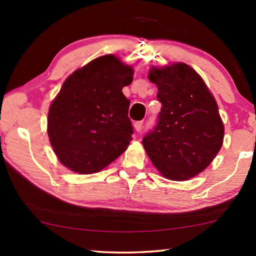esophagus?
Listing matches in <instances>:
<instances>
[{
  "label": "esophagus",
  "instance_id": "esophagus-1",
  "mask_svg": "<svg viewBox=\"0 0 256 256\" xmlns=\"http://www.w3.org/2000/svg\"><path fill=\"white\" fill-rule=\"evenodd\" d=\"M142 128H144V122H142V120H138V122L134 123V128H136V132L141 131Z\"/></svg>",
  "mask_w": 256,
  "mask_h": 256
}]
</instances>
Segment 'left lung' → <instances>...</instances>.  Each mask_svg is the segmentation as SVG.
Returning a JSON list of instances; mask_svg holds the SVG:
<instances>
[{
	"mask_svg": "<svg viewBox=\"0 0 256 256\" xmlns=\"http://www.w3.org/2000/svg\"><path fill=\"white\" fill-rule=\"evenodd\" d=\"M162 102L157 124L142 138L151 162L172 180H185L204 170L219 152L224 124L214 98L201 76L184 63L152 68Z\"/></svg>",
	"mask_w": 256,
	"mask_h": 256,
	"instance_id": "8db88e82",
	"label": "left lung"
}]
</instances>
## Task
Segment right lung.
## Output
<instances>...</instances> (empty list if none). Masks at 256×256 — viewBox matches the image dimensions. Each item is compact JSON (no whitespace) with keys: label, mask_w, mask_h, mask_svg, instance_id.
I'll use <instances>...</instances> for the list:
<instances>
[{"label":"right lung","mask_w":256,"mask_h":256,"mask_svg":"<svg viewBox=\"0 0 256 256\" xmlns=\"http://www.w3.org/2000/svg\"><path fill=\"white\" fill-rule=\"evenodd\" d=\"M133 70L105 55L68 78L52 102L47 120L50 144L60 162L79 174H94L126 150L133 126L123 86Z\"/></svg>","instance_id":"right-lung-1"}]
</instances>
